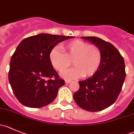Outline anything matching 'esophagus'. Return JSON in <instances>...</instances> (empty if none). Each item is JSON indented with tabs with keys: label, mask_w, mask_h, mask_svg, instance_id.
<instances>
[{
	"label": "esophagus",
	"mask_w": 134,
	"mask_h": 134,
	"mask_svg": "<svg viewBox=\"0 0 134 134\" xmlns=\"http://www.w3.org/2000/svg\"><path fill=\"white\" fill-rule=\"evenodd\" d=\"M71 80H65V83H71Z\"/></svg>",
	"instance_id": "34e87169"
}]
</instances>
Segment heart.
Wrapping results in <instances>:
<instances>
[{"instance_id": "b5f03b06", "label": "heart", "mask_w": 134, "mask_h": 134, "mask_svg": "<svg viewBox=\"0 0 134 134\" xmlns=\"http://www.w3.org/2000/svg\"><path fill=\"white\" fill-rule=\"evenodd\" d=\"M49 58L54 68L59 72L68 68L72 60L75 67L63 71L61 76L65 79H76L94 75L100 67L102 53L96 46L75 40L65 44L63 51L53 48L50 52Z\"/></svg>"}]
</instances>
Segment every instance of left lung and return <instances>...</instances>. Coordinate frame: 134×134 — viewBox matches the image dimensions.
Listing matches in <instances>:
<instances>
[{"label": "left lung", "instance_id": "1", "mask_svg": "<svg viewBox=\"0 0 134 134\" xmlns=\"http://www.w3.org/2000/svg\"><path fill=\"white\" fill-rule=\"evenodd\" d=\"M98 47L102 63L97 72L80 81V88L73 98L79 107L89 111L107 108L117 100L125 81V64L118 50L110 43L97 37H81Z\"/></svg>", "mask_w": 134, "mask_h": 134}]
</instances>
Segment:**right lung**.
<instances>
[{"label":"right lung","instance_id":"right-lung-1","mask_svg":"<svg viewBox=\"0 0 134 134\" xmlns=\"http://www.w3.org/2000/svg\"><path fill=\"white\" fill-rule=\"evenodd\" d=\"M72 36L40 34L25 39L12 56L9 82L16 98L26 107L39 108L49 104L65 84L50 61L54 47Z\"/></svg>","mask_w":134,"mask_h":134}]
</instances>
